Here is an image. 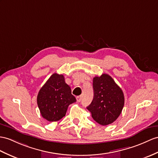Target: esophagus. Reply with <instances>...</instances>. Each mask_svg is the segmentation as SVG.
<instances>
[{
	"label": "esophagus",
	"instance_id": "1",
	"mask_svg": "<svg viewBox=\"0 0 158 158\" xmlns=\"http://www.w3.org/2000/svg\"><path fill=\"white\" fill-rule=\"evenodd\" d=\"M76 100H77V101H78V102L81 101V100H82L81 96H78V97H76Z\"/></svg>",
	"mask_w": 158,
	"mask_h": 158
}]
</instances>
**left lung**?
<instances>
[{
    "label": "left lung",
    "mask_w": 158,
    "mask_h": 158,
    "mask_svg": "<svg viewBox=\"0 0 158 158\" xmlns=\"http://www.w3.org/2000/svg\"><path fill=\"white\" fill-rule=\"evenodd\" d=\"M93 100L86 108L92 117L101 125L113 123L121 114L125 98L121 88L111 76L103 74L93 78Z\"/></svg>",
    "instance_id": "left-lung-1"
}]
</instances>
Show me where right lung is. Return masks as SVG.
Wrapping results in <instances>:
<instances>
[{
	"mask_svg": "<svg viewBox=\"0 0 158 158\" xmlns=\"http://www.w3.org/2000/svg\"><path fill=\"white\" fill-rule=\"evenodd\" d=\"M76 99L62 74H52L37 95V102L41 116L49 122L57 121L66 115L68 106Z\"/></svg>",
	"mask_w": 158,
	"mask_h": 158,
	"instance_id": "1",
	"label": "right lung"
}]
</instances>
